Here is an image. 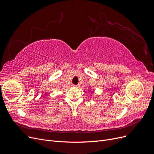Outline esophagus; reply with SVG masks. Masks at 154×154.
I'll list each match as a JSON object with an SVG mask.
<instances>
[{"instance_id": "esophagus-1", "label": "esophagus", "mask_w": 154, "mask_h": 154, "mask_svg": "<svg viewBox=\"0 0 154 154\" xmlns=\"http://www.w3.org/2000/svg\"><path fill=\"white\" fill-rule=\"evenodd\" d=\"M74 87H76V88H79L80 87V85H73Z\"/></svg>"}]
</instances>
